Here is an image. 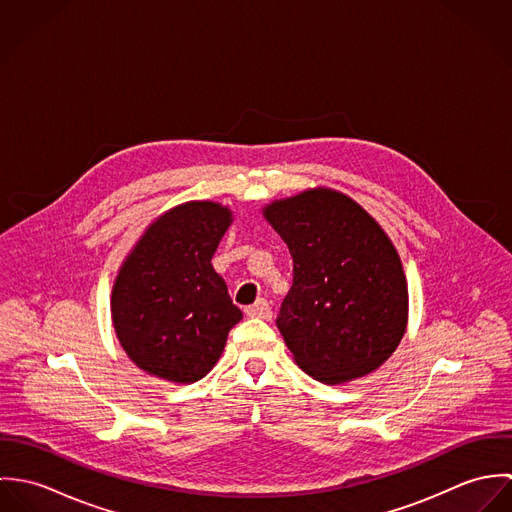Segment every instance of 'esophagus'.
I'll return each mask as SVG.
<instances>
[{"label": "esophagus", "instance_id": "1", "mask_svg": "<svg viewBox=\"0 0 512 512\" xmlns=\"http://www.w3.org/2000/svg\"><path fill=\"white\" fill-rule=\"evenodd\" d=\"M248 317H258V319H272V307L266 299H258L256 303L246 307Z\"/></svg>", "mask_w": 512, "mask_h": 512}]
</instances>
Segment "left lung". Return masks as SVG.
I'll return each mask as SVG.
<instances>
[{
    "label": "left lung",
    "instance_id": "8db88e82",
    "mask_svg": "<svg viewBox=\"0 0 512 512\" xmlns=\"http://www.w3.org/2000/svg\"><path fill=\"white\" fill-rule=\"evenodd\" d=\"M264 217L292 254V290L276 325L295 363L325 384L376 370L408 321L406 278L390 238L331 189L276 201Z\"/></svg>",
    "mask_w": 512,
    "mask_h": 512
}]
</instances>
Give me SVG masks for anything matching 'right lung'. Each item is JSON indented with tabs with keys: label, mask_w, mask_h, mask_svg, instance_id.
<instances>
[{
	"label": "right lung",
	"mask_w": 512,
	"mask_h": 512,
	"mask_svg": "<svg viewBox=\"0 0 512 512\" xmlns=\"http://www.w3.org/2000/svg\"><path fill=\"white\" fill-rule=\"evenodd\" d=\"M232 215L193 201L155 220L112 290V321L128 357L149 374L195 382L217 365L242 319L211 260Z\"/></svg>",
	"instance_id": "right-lung-1"
}]
</instances>
